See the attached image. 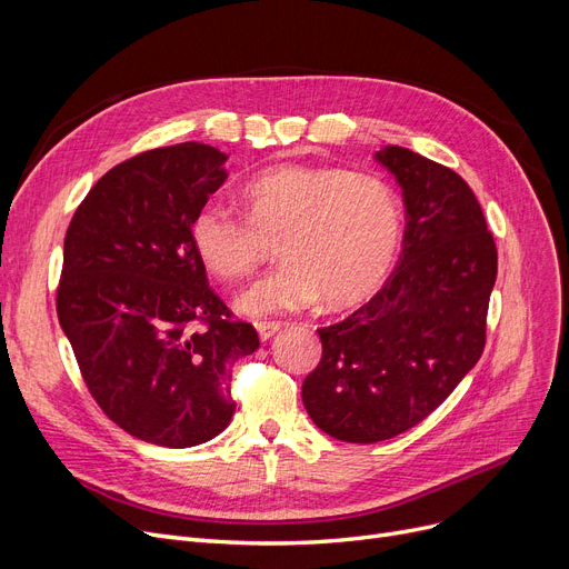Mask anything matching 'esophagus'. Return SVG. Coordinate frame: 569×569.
Listing matches in <instances>:
<instances>
[{"label": "esophagus", "mask_w": 569, "mask_h": 569, "mask_svg": "<svg viewBox=\"0 0 569 569\" xmlns=\"http://www.w3.org/2000/svg\"><path fill=\"white\" fill-rule=\"evenodd\" d=\"M256 330L260 341H269L281 330V322H256Z\"/></svg>", "instance_id": "obj_1"}]
</instances>
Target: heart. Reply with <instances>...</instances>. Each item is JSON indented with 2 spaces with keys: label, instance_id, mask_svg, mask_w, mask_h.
I'll list each match as a JSON object with an SVG mask.
<instances>
[{
  "label": "heart",
  "instance_id": "obj_1",
  "mask_svg": "<svg viewBox=\"0 0 569 569\" xmlns=\"http://www.w3.org/2000/svg\"><path fill=\"white\" fill-rule=\"evenodd\" d=\"M242 196L247 217L204 202L191 221V242L209 272L239 279L279 239L283 262L237 297L247 316L302 311L322 295L330 307L352 305L397 258L401 204L378 174L288 163L249 179Z\"/></svg>",
  "mask_w": 569,
  "mask_h": 569
}]
</instances>
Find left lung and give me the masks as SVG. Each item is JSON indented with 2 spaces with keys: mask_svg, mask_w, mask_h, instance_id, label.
<instances>
[{
  "mask_svg": "<svg viewBox=\"0 0 569 569\" xmlns=\"http://www.w3.org/2000/svg\"><path fill=\"white\" fill-rule=\"evenodd\" d=\"M376 161L403 191V251L365 307L320 327V365L302 385L318 429L365 445L420 425L477 365L498 272L493 234L461 174L399 144Z\"/></svg>",
  "mask_w": 569,
  "mask_h": 569,
  "instance_id": "1",
  "label": "left lung"
}]
</instances>
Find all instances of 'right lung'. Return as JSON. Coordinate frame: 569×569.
Returning a JSON list of instances; mask_svg holds the SVG:
<instances>
[{
  "instance_id": "add662e5",
  "label": "right lung",
  "mask_w": 569,
  "mask_h": 569,
  "mask_svg": "<svg viewBox=\"0 0 569 569\" xmlns=\"http://www.w3.org/2000/svg\"><path fill=\"white\" fill-rule=\"evenodd\" d=\"M226 159L182 142L119 163L64 237L57 316L87 390L117 427L172 450L230 425L232 365L260 346L253 325L232 320L209 288L191 242L196 212L226 182Z\"/></svg>"
}]
</instances>
